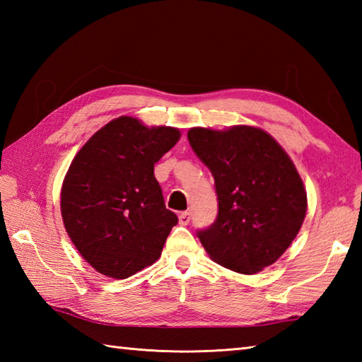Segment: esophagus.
<instances>
[{
	"label": "esophagus",
	"mask_w": 362,
	"mask_h": 362,
	"mask_svg": "<svg viewBox=\"0 0 362 362\" xmlns=\"http://www.w3.org/2000/svg\"><path fill=\"white\" fill-rule=\"evenodd\" d=\"M189 219H191L189 211H182V213L179 214V222H180L182 226H188V224H189Z\"/></svg>",
	"instance_id": "34e87169"
}]
</instances>
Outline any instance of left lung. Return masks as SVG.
<instances>
[{
  "mask_svg": "<svg viewBox=\"0 0 362 362\" xmlns=\"http://www.w3.org/2000/svg\"><path fill=\"white\" fill-rule=\"evenodd\" d=\"M188 140L211 171L218 194L216 221L197 232L206 253L245 275L274 264L294 241L308 206L288 153L252 126L193 127Z\"/></svg>",
  "mask_w": 362,
  "mask_h": 362,
  "instance_id": "obj_1",
  "label": "left lung"
}]
</instances>
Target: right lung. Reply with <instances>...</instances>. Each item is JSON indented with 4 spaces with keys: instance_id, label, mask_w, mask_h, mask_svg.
<instances>
[{
    "instance_id": "obj_1",
    "label": "right lung",
    "mask_w": 362,
    "mask_h": 362,
    "mask_svg": "<svg viewBox=\"0 0 362 362\" xmlns=\"http://www.w3.org/2000/svg\"><path fill=\"white\" fill-rule=\"evenodd\" d=\"M180 130L119 117L76 153L60 191L68 236L99 274L122 280L156 263L179 222L166 209L153 165Z\"/></svg>"
}]
</instances>
